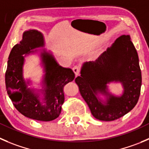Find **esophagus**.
I'll return each instance as SVG.
<instances>
[{"label":"esophagus","mask_w":149,"mask_h":149,"mask_svg":"<svg viewBox=\"0 0 149 149\" xmlns=\"http://www.w3.org/2000/svg\"><path fill=\"white\" fill-rule=\"evenodd\" d=\"M73 70L76 76H78V75H79V73H80V68H79V66H74V67L73 68Z\"/></svg>","instance_id":"34e87169"}]
</instances>
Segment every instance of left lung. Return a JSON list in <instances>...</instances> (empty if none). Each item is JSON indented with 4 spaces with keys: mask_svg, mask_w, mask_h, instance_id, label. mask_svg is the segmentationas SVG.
Segmentation results:
<instances>
[{
    "mask_svg": "<svg viewBox=\"0 0 149 149\" xmlns=\"http://www.w3.org/2000/svg\"><path fill=\"white\" fill-rule=\"evenodd\" d=\"M75 81L97 119L110 122L130 112L138 102L142 83L139 59L130 36H120L95 61L84 63ZM111 82L122 84V95L108 91L107 84ZM99 94L105 97V101Z\"/></svg>",
    "mask_w": 149,
    "mask_h": 149,
    "instance_id": "8db88e82",
    "label": "left lung"
}]
</instances>
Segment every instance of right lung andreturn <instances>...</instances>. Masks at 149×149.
I'll list each match as a JSON object with an SVG mask.
<instances>
[{"label":"right lung","instance_id":"1","mask_svg":"<svg viewBox=\"0 0 149 149\" xmlns=\"http://www.w3.org/2000/svg\"><path fill=\"white\" fill-rule=\"evenodd\" d=\"M44 46L41 32L36 30L24 32L22 41L13 47L8 56L5 81L7 93L19 113L35 120L49 122L60 116L65 100L63 87L74 79L75 74L70 68L60 65L52 53L42 49L40 57L45 73L43 87L29 88L27 86L31 81H26L23 77L24 57Z\"/></svg>","mask_w":149,"mask_h":149}]
</instances>
